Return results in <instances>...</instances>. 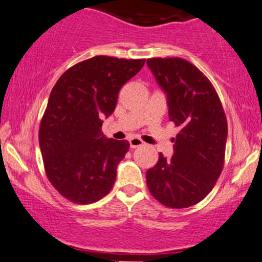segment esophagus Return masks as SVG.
<instances>
[{
    "mask_svg": "<svg viewBox=\"0 0 262 262\" xmlns=\"http://www.w3.org/2000/svg\"><path fill=\"white\" fill-rule=\"evenodd\" d=\"M128 142H130L131 148H136V147L145 145V142H143V141L141 139H139V137H132V139L128 140Z\"/></svg>",
    "mask_w": 262,
    "mask_h": 262,
    "instance_id": "esophagus-1",
    "label": "esophagus"
}]
</instances>
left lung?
<instances>
[{
    "label": "left lung",
    "mask_w": 262,
    "mask_h": 262,
    "mask_svg": "<svg viewBox=\"0 0 262 262\" xmlns=\"http://www.w3.org/2000/svg\"><path fill=\"white\" fill-rule=\"evenodd\" d=\"M147 66L167 93L169 120L179 127L170 160L158 156L146 172L149 193L164 207H192L210 193L225 160L228 122L218 93L182 58H149Z\"/></svg>",
    "instance_id": "left-lung-1"
}]
</instances>
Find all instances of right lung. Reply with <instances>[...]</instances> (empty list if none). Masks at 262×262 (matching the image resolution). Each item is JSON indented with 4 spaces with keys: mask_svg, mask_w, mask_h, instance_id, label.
I'll return each instance as SVG.
<instances>
[{
    "mask_svg": "<svg viewBox=\"0 0 262 262\" xmlns=\"http://www.w3.org/2000/svg\"><path fill=\"white\" fill-rule=\"evenodd\" d=\"M145 61L96 55L70 67L53 86L39 146L47 178L68 201L90 204L113 189L130 143L105 139L101 119L114 113L120 89Z\"/></svg>",
    "mask_w": 262,
    "mask_h": 262,
    "instance_id": "obj_1",
    "label": "right lung"
}]
</instances>
